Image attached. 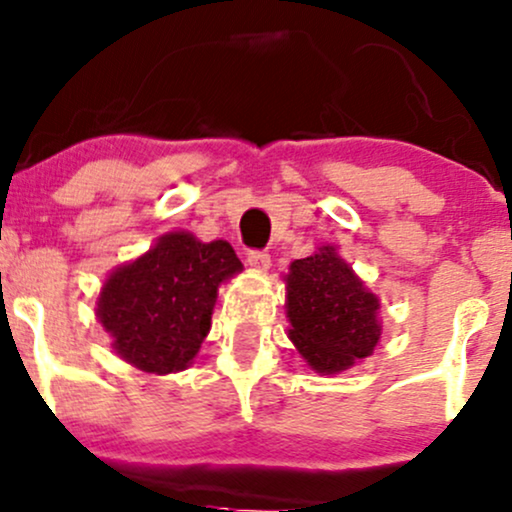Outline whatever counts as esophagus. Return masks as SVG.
I'll use <instances>...</instances> for the list:
<instances>
[{
    "instance_id": "esophagus-1",
    "label": "esophagus",
    "mask_w": 512,
    "mask_h": 512,
    "mask_svg": "<svg viewBox=\"0 0 512 512\" xmlns=\"http://www.w3.org/2000/svg\"><path fill=\"white\" fill-rule=\"evenodd\" d=\"M246 261H249L251 268L256 270H268L270 268V254L263 249H249L246 251Z\"/></svg>"
}]
</instances>
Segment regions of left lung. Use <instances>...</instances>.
Segmentation results:
<instances>
[{
    "label": "left lung",
    "mask_w": 512,
    "mask_h": 512,
    "mask_svg": "<svg viewBox=\"0 0 512 512\" xmlns=\"http://www.w3.org/2000/svg\"><path fill=\"white\" fill-rule=\"evenodd\" d=\"M376 311L378 299L330 246L290 266V338L318 374H338L374 352L381 338Z\"/></svg>",
    "instance_id": "obj_1"
}]
</instances>
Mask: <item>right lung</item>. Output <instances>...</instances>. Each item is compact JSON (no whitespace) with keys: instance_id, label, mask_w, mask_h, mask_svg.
<instances>
[{"instance_id":"add662e5","label":"right lung","mask_w":512,"mask_h":512,"mask_svg":"<svg viewBox=\"0 0 512 512\" xmlns=\"http://www.w3.org/2000/svg\"><path fill=\"white\" fill-rule=\"evenodd\" d=\"M242 270L227 242L165 234L148 254L114 270L98 316L122 359L148 374H170L196 357L210 330L218 285Z\"/></svg>"}]
</instances>
